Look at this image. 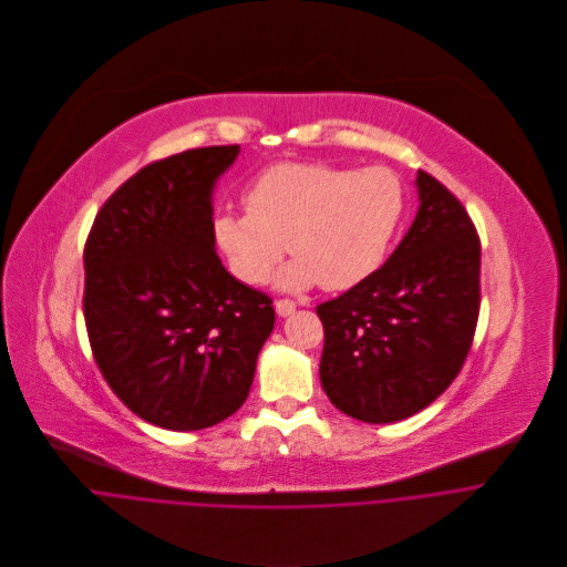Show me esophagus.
<instances>
[{"label":"esophagus","instance_id":"34e87169","mask_svg":"<svg viewBox=\"0 0 567 567\" xmlns=\"http://www.w3.org/2000/svg\"><path fill=\"white\" fill-rule=\"evenodd\" d=\"M296 311V302L293 300H287V298H282V300H276V313L278 316H289V313H293Z\"/></svg>","mask_w":567,"mask_h":567}]
</instances>
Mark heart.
<instances>
[{"label": "heart", "instance_id": "obj_1", "mask_svg": "<svg viewBox=\"0 0 567 567\" xmlns=\"http://www.w3.org/2000/svg\"><path fill=\"white\" fill-rule=\"evenodd\" d=\"M247 214H223L216 238L231 271L265 282L285 254V289L322 285L344 291L379 269L401 229L408 194L388 166L342 168L327 162H280L260 171L245 192Z\"/></svg>", "mask_w": 567, "mask_h": 567}]
</instances>
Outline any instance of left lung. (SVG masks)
Masks as SVG:
<instances>
[{"instance_id": "left-lung-1", "label": "left lung", "mask_w": 567, "mask_h": 567, "mask_svg": "<svg viewBox=\"0 0 567 567\" xmlns=\"http://www.w3.org/2000/svg\"><path fill=\"white\" fill-rule=\"evenodd\" d=\"M410 231L367 280L316 307L324 329L320 383L362 423H396L458 375L481 309V240L458 198L425 171Z\"/></svg>"}]
</instances>
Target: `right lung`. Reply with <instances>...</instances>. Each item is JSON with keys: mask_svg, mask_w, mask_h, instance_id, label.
<instances>
[{"mask_svg": "<svg viewBox=\"0 0 567 567\" xmlns=\"http://www.w3.org/2000/svg\"><path fill=\"white\" fill-rule=\"evenodd\" d=\"M240 146L157 159L102 205L84 245V320L115 396L142 421L194 432L249 396L276 311L216 254L212 194Z\"/></svg>", "mask_w": 567, "mask_h": 567, "instance_id": "obj_1", "label": "right lung"}]
</instances>
